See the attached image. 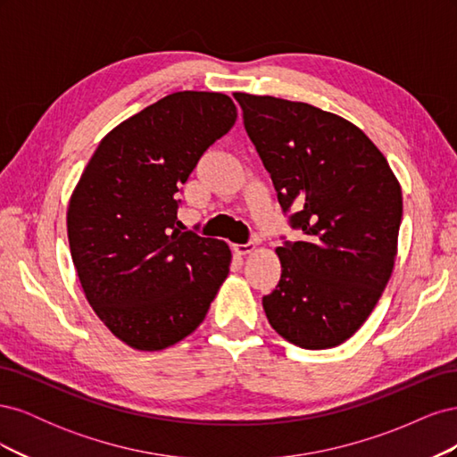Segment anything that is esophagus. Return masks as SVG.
<instances>
[{"mask_svg":"<svg viewBox=\"0 0 457 457\" xmlns=\"http://www.w3.org/2000/svg\"><path fill=\"white\" fill-rule=\"evenodd\" d=\"M255 244L253 242H247V244H237L234 245V253H238V255H250V253H253L255 252Z\"/></svg>","mask_w":457,"mask_h":457,"instance_id":"esophagus-1","label":"esophagus"}]
</instances>
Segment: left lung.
<instances>
[{
    "instance_id": "1",
    "label": "left lung",
    "mask_w": 457,
    "mask_h": 457,
    "mask_svg": "<svg viewBox=\"0 0 457 457\" xmlns=\"http://www.w3.org/2000/svg\"><path fill=\"white\" fill-rule=\"evenodd\" d=\"M244 126L305 232L276 247L282 278L262 297L276 334L301 349H331L356 334L391 278L403 190L354 123L309 103L234 93Z\"/></svg>"
}]
</instances>
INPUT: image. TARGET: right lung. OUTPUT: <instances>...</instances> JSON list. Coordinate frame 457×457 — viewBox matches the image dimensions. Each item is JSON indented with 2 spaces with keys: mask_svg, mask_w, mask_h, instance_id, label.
Listing matches in <instances>:
<instances>
[{
  "mask_svg": "<svg viewBox=\"0 0 457 457\" xmlns=\"http://www.w3.org/2000/svg\"><path fill=\"white\" fill-rule=\"evenodd\" d=\"M237 116L225 93L163 96L103 137L72 190L66 228L81 289L131 349L195 334L227 280L228 244L183 232L175 195Z\"/></svg>",
  "mask_w": 457,
  "mask_h": 457,
  "instance_id": "obj_1",
  "label": "right lung"
}]
</instances>
